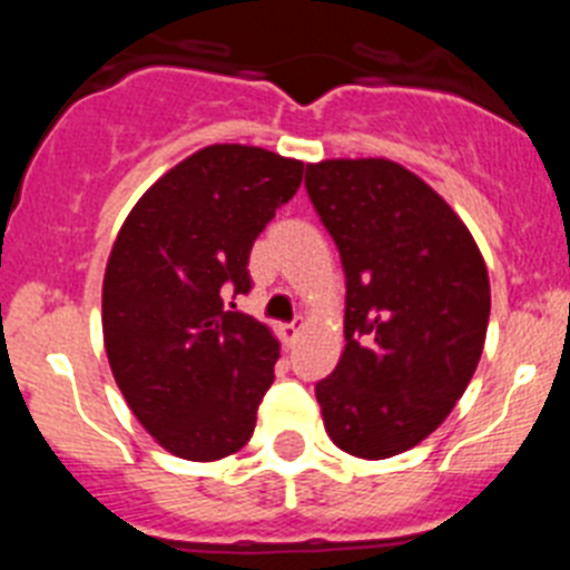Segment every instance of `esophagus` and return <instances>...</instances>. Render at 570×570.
I'll return each instance as SVG.
<instances>
[{"label": "esophagus", "instance_id": "obj_1", "mask_svg": "<svg viewBox=\"0 0 570 570\" xmlns=\"http://www.w3.org/2000/svg\"><path fill=\"white\" fill-rule=\"evenodd\" d=\"M302 334V322H291V325H282V340L288 342H296V336Z\"/></svg>", "mask_w": 570, "mask_h": 570}]
</instances>
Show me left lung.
I'll return each instance as SVG.
<instances>
[{"label":"left lung","instance_id":"obj_1","mask_svg":"<svg viewBox=\"0 0 570 570\" xmlns=\"http://www.w3.org/2000/svg\"><path fill=\"white\" fill-rule=\"evenodd\" d=\"M305 188L345 271V351L316 382L325 431L360 460L420 445L465 394L491 285L471 230L391 159L308 165Z\"/></svg>","mask_w":570,"mask_h":570}]
</instances>
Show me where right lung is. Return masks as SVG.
<instances>
[{
  "label": "right lung",
  "instance_id": "add662e5",
  "mask_svg": "<svg viewBox=\"0 0 570 570\" xmlns=\"http://www.w3.org/2000/svg\"><path fill=\"white\" fill-rule=\"evenodd\" d=\"M302 168L210 145L150 185L116 236L102 285L110 371L145 431L183 460H223L254 434L279 342L225 299L250 291L254 239Z\"/></svg>",
  "mask_w": 570,
  "mask_h": 570
}]
</instances>
